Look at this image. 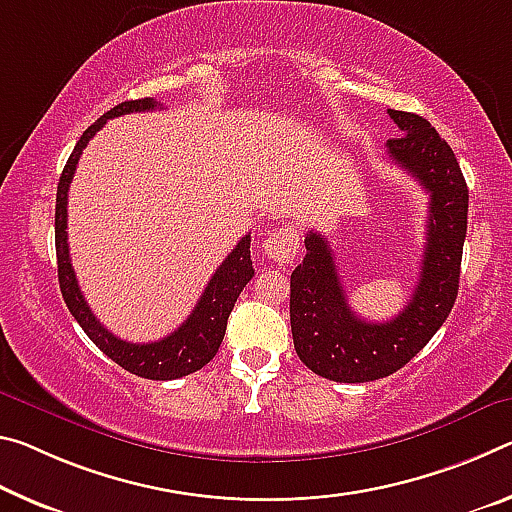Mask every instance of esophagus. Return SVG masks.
Instances as JSON below:
<instances>
[{
    "label": "esophagus",
    "mask_w": 512,
    "mask_h": 512,
    "mask_svg": "<svg viewBox=\"0 0 512 512\" xmlns=\"http://www.w3.org/2000/svg\"><path fill=\"white\" fill-rule=\"evenodd\" d=\"M262 250H264L266 257L273 259V262L289 264L291 259L298 255V250H300L298 232L291 225H282V227H278V230H273L269 237L264 239Z\"/></svg>",
    "instance_id": "esophagus-1"
}]
</instances>
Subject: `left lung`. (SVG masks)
<instances>
[{
	"mask_svg": "<svg viewBox=\"0 0 512 512\" xmlns=\"http://www.w3.org/2000/svg\"><path fill=\"white\" fill-rule=\"evenodd\" d=\"M403 136L387 154L424 186L428 202L426 250L410 303L392 321L371 323L348 307L332 248L310 230L307 255L291 273V335L300 362L335 383H369L399 371L440 330L458 296L469 191L458 159L426 118L387 109Z\"/></svg>",
	"mask_w": 512,
	"mask_h": 512,
	"instance_id": "8db88e82",
	"label": "left lung"
}]
</instances>
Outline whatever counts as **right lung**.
<instances>
[{
    "instance_id": "1",
    "label": "right lung",
    "mask_w": 512,
    "mask_h": 512,
    "mask_svg": "<svg viewBox=\"0 0 512 512\" xmlns=\"http://www.w3.org/2000/svg\"><path fill=\"white\" fill-rule=\"evenodd\" d=\"M161 109L157 100L152 97H143V100H129L113 107L97 118L95 123L81 134L75 150L66 161L63 168L59 189H56V214H54V239H56V264H59V285L63 300H66L70 314L75 316L81 330L86 332L88 339L100 348V351L111 358L120 367L129 373H136L141 378L150 380H175L189 373L198 371L214 358L218 353V346L223 342L227 316H230L234 303L241 294V289L253 280L255 269L253 259H250V234L241 237V241L234 246L230 255L223 259L216 273L209 280V285L202 291L200 300L193 307L180 328L170 332L168 337L159 339V342L150 344H132L125 342L109 332L95 319V314L88 307L84 294H81L75 269L70 264V248H68V189L75 170L79 164V157L88 141L107 125L109 118L125 116V113L134 111H152Z\"/></svg>"
}]
</instances>
